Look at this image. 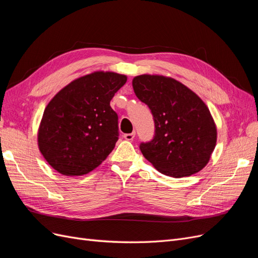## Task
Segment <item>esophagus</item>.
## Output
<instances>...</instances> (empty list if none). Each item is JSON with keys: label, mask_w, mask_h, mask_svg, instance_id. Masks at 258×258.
I'll return each mask as SVG.
<instances>
[{"label": "esophagus", "mask_w": 258, "mask_h": 258, "mask_svg": "<svg viewBox=\"0 0 258 258\" xmlns=\"http://www.w3.org/2000/svg\"><path fill=\"white\" fill-rule=\"evenodd\" d=\"M123 137L125 138L126 140H128V141H132L133 139H134V137H135V133H130V134H124Z\"/></svg>", "instance_id": "34e87169"}]
</instances>
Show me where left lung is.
<instances>
[{
	"mask_svg": "<svg viewBox=\"0 0 258 258\" xmlns=\"http://www.w3.org/2000/svg\"><path fill=\"white\" fill-rule=\"evenodd\" d=\"M133 89L154 120L153 139L139 146L146 159L173 178L202 170L217 145V126L202 98L176 79L160 75L135 77Z\"/></svg>",
	"mask_w": 258,
	"mask_h": 258,
	"instance_id": "8db88e82",
	"label": "left lung"
}]
</instances>
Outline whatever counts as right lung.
<instances>
[{
	"label": "right lung",
	"mask_w": 258,
	"mask_h": 258,
	"mask_svg": "<svg viewBox=\"0 0 258 258\" xmlns=\"http://www.w3.org/2000/svg\"><path fill=\"white\" fill-rule=\"evenodd\" d=\"M126 80L125 75L94 72L72 81L49 102L37 141L53 169L82 176L106 160L119 139L118 114L110 101Z\"/></svg>",
	"instance_id": "1"
}]
</instances>
